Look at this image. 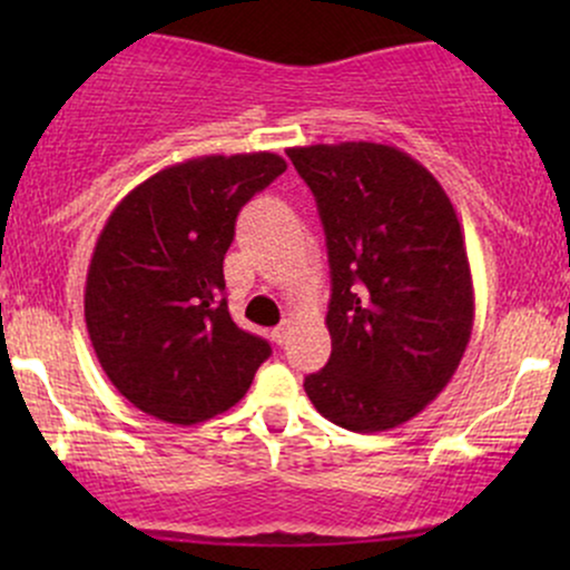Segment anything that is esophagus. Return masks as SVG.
I'll return each mask as SVG.
<instances>
[{
  "instance_id": "esophagus-1",
  "label": "esophagus",
  "mask_w": 570,
  "mask_h": 570,
  "mask_svg": "<svg viewBox=\"0 0 570 570\" xmlns=\"http://www.w3.org/2000/svg\"><path fill=\"white\" fill-rule=\"evenodd\" d=\"M289 332H292V322H281L276 330H273V343L284 345L286 340H289Z\"/></svg>"
}]
</instances>
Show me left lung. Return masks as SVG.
Wrapping results in <instances>:
<instances>
[{"label":"left lung","instance_id":"obj_1","mask_svg":"<svg viewBox=\"0 0 570 570\" xmlns=\"http://www.w3.org/2000/svg\"><path fill=\"white\" fill-rule=\"evenodd\" d=\"M286 155L316 198L332 273V353L305 394L335 426H402L442 394L472 337V267L453 203L391 144Z\"/></svg>","mask_w":570,"mask_h":570}]
</instances>
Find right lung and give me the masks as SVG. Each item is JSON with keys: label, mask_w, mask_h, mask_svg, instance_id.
<instances>
[{"label": "right lung", "mask_w": 570, "mask_h": 570, "mask_svg": "<svg viewBox=\"0 0 570 570\" xmlns=\"http://www.w3.org/2000/svg\"><path fill=\"white\" fill-rule=\"evenodd\" d=\"M286 171L276 153L203 155L149 176L115 206L85 281L98 364L134 407L193 426L240 402L271 356L230 318L235 217Z\"/></svg>", "instance_id": "add662e5"}]
</instances>
